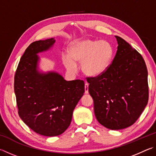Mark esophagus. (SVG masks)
Segmentation results:
<instances>
[{"label":"esophagus","mask_w":156,"mask_h":156,"mask_svg":"<svg viewBox=\"0 0 156 156\" xmlns=\"http://www.w3.org/2000/svg\"><path fill=\"white\" fill-rule=\"evenodd\" d=\"M84 92H85V94L89 93V84L87 83L84 84Z\"/></svg>","instance_id":"esophagus-1"}]
</instances>
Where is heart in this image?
Wrapping results in <instances>:
<instances>
[{"mask_svg": "<svg viewBox=\"0 0 156 156\" xmlns=\"http://www.w3.org/2000/svg\"><path fill=\"white\" fill-rule=\"evenodd\" d=\"M69 56H62L63 64L70 72L77 69L76 62L83 63L82 69L84 74L98 76L106 71L112 62L113 49L107 41L85 39L75 41L69 49Z\"/></svg>", "mask_w": 156, "mask_h": 156, "instance_id": "heart-1", "label": "heart"}]
</instances>
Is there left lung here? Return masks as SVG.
<instances>
[{"label":"left lung","mask_w":156,"mask_h":156,"mask_svg":"<svg viewBox=\"0 0 156 156\" xmlns=\"http://www.w3.org/2000/svg\"><path fill=\"white\" fill-rule=\"evenodd\" d=\"M118 50L105 72L87 77L89 92L100 124L112 130L130 126L142 114L149 100L148 72L140 53L119 36Z\"/></svg>","instance_id":"1"}]
</instances>
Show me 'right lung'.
I'll list each match as a JSON object with an SVG mask.
<instances>
[{
	"mask_svg": "<svg viewBox=\"0 0 156 156\" xmlns=\"http://www.w3.org/2000/svg\"><path fill=\"white\" fill-rule=\"evenodd\" d=\"M54 38L35 41L21 57L14 76V92L20 118L36 133L62 134L84 92L83 80L67 81L56 72L40 73L37 54L49 49Z\"/></svg>",
	"mask_w": 156,
	"mask_h": 156,
	"instance_id": "right-lung-1",
	"label": "right lung"
}]
</instances>
